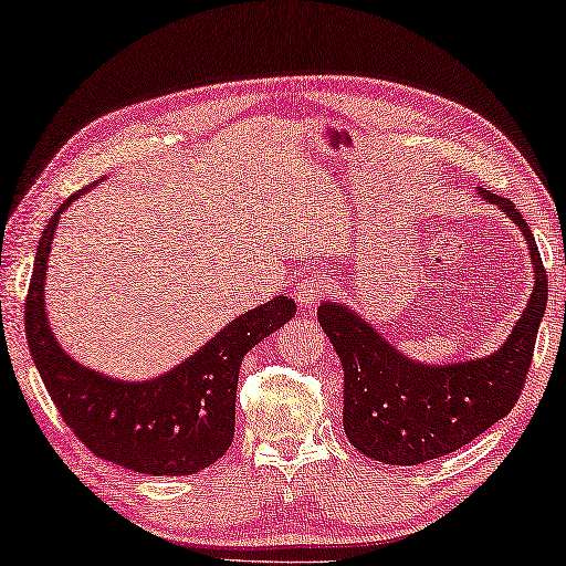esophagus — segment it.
<instances>
[{
	"label": "esophagus",
	"mask_w": 566,
	"mask_h": 566,
	"mask_svg": "<svg viewBox=\"0 0 566 566\" xmlns=\"http://www.w3.org/2000/svg\"><path fill=\"white\" fill-rule=\"evenodd\" d=\"M328 283L323 275H303L298 283H295V301H298L303 308H316V303L326 295Z\"/></svg>",
	"instance_id": "obj_1"
}]
</instances>
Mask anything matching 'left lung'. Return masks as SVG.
Listing matches in <instances>:
<instances>
[{"label":"left lung","instance_id":"8db88e82","mask_svg":"<svg viewBox=\"0 0 566 566\" xmlns=\"http://www.w3.org/2000/svg\"><path fill=\"white\" fill-rule=\"evenodd\" d=\"M481 198L512 218L530 243L534 291L522 318L496 354L449 366L403 356L368 321L340 303H323L318 321L344 366V429L366 457L416 467L467 447L514 409L532 366L546 311L539 248L514 202L481 188Z\"/></svg>","mask_w":566,"mask_h":566}]
</instances>
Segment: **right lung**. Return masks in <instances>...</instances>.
I'll return each instance as SVG.
<instances>
[{
    "mask_svg": "<svg viewBox=\"0 0 566 566\" xmlns=\"http://www.w3.org/2000/svg\"><path fill=\"white\" fill-rule=\"evenodd\" d=\"M87 190L62 202L36 245L24 301L34 366L64 423L95 457L153 476L198 474L233 443L243 356L295 316V301L277 295L243 313L180 366L150 381H117L85 368L54 338L44 313V277L60 216Z\"/></svg>",
    "mask_w": 566,
    "mask_h": 566,
    "instance_id": "add662e5",
    "label": "right lung"
}]
</instances>
